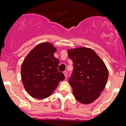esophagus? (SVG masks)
I'll return each mask as SVG.
<instances>
[{
  "instance_id": "esophagus-1",
  "label": "esophagus",
  "mask_w": 126,
  "mask_h": 126,
  "mask_svg": "<svg viewBox=\"0 0 126 126\" xmlns=\"http://www.w3.org/2000/svg\"><path fill=\"white\" fill-rule=\"evenodd\" d=\"M63 74H64V75H65V78H67V72H66V71H64V72H63Z\"/></svg>"
}]
</instances>
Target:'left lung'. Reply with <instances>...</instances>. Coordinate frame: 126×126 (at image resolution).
I'll return each instance as SVG.
<instances>
[{"instance_id": "8db88e82", "label": "left lung", "mask_w": 126, "mask_h": 126, "mask_svg": "<svg viewBox=\"0 0 126 126\" xmlns=\"http://www.w3.org/2000/svg\"><path fill=\"white\" fill-rule=\"evenodd\" d=\"M73 62V70L68 79L75 98L89 104L96 100L106 87L108 70L94 51L81 47L68 50Z\"/></svg>"}]
</instances>
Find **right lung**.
I'll return each mask as SVG.
<instances>
[{
  "instance_id": "obj_1",
  "label": "right lung",
  "mask_w": 126,
  "mask_h": 126,
  "mask_svg": "<svg viewBox=\"0 0 126 126\" xmlns=\"http://www.w3.org/2000/svg\"><path fill=\"white\" fill-rule=\"evenodd\" d=\"M56 51L52 44L43 43L28 54L21 66V78L27 93L37 99L50 96L65 79L63 72L58 71L60 63L54 57Z\"/></svg>"
}]
</instances>
